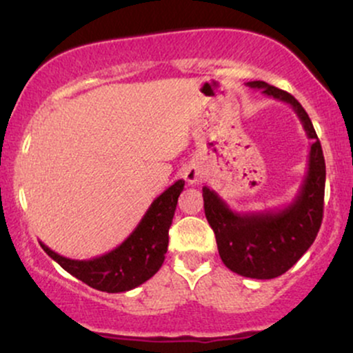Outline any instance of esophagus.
<instances>
[{
  "label": "esophagus",
  "instance_id": "34e87169",
  "mask_svg": "<svg viewBox=\"0 0 353 353\" xmlns=\"http://www.w3.org/2000/svg\"><path fill=\"white\" fill-rule=\"evenodd\" d=\"M184 179L189 182V184H197V182L202 181V171L196 165H189L184 171Z\"/></svg>",
  "mask_w": 353,
  "mask_h": 353
}]
</instances>
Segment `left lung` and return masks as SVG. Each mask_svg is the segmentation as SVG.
<instances>
[{"mask_svg": "<svg viewBox=\"0 0 353 353\" xmlns=\"http://www.w3.org/2000/svg\"><path fill=\"white\" fill-rule=\"evenodd\" d=\"M247 86L262 89L269 98L289 104L312 141L301 189L292 202L281 209L237 212L219 197L216 190L202 188L205 217L216 234L224 265L244 277L265 281L285 274L314 244L323 216L325 161L310 117L292 94L264 81H250Z\"/></svg>", "mask_w": 353, "mask_h": 353, "instance_id": "obj_1", "label": "left lung"}]
</instances>
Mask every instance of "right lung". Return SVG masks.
Masks as SVG:
<instances>
[{"mask_svg": "<svg viewBox=\"0 0 353 353\" xmlns=\"http://www.w3.org/2000/svg\"><path fill=\"white\" fill-rule=\"evenodd\" d=\"M184 181H176L152 201L137 228L128 239L109 252L98 257L78 261L63 257L43 242V250L66 272L101 292L117 294L136 289L152 277L163 265L172 224Z\"/></svg>", "mask_w": 353, "mask_h": 353, "instance_id": "right-lung-1", "label": "right lung"}]
</instances>
